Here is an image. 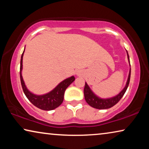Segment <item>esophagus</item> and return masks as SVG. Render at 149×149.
<instances>
[{"label":"esophagus","instance_id":"34e87169","mask_svg":"<svg viewBox=\"0 0 149 149\" xmlns=\"http://www.w3.org/2000/svg\"><path fill=\"white\" fill-rule=\"evenodd\" d=\"M76 74H77V75H80V73H79V72H77V73H76Z\"/></svg>","mask_w":149,"mask_h":149}]
</instances>
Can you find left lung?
I'll use <instances>...</instances> for the list:
<instances>
[{"mask_svg": "<svg viewBox=\"0 0 149 149\" xmlns=\"http://www.w3.org/2000/svg\"><path fill=\"white\" fill-rule=\"evenodd\" d=\"M126 52H127V51H126ZM127 59L128 61H129V64L130 66V58L127 52ZM130 75H131V68H130L129 75H128L127 82H126L125 86L124 87V88L122 89L117 95H116L113 97H109V98H101V97L97 96V95H95V93L93 92L89 85H87V83L85 82L84 87V96L85 101H86L87 103L88 104L89 106H91V107L95 108V109H107L113 107V106H115L116 104L121 99V97L123 96L124 93H125L126 90H127L128 85H129L130 83Z\"/></svg>", "mask_w": 149, "mask_h": 149, "instance_id": "1", "label": "left lung"}]
</instances>
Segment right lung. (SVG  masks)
I'll list each match as a JSON object with an SVG mask.
<instances>
[{"instance_id":"right-lung-1","label":"right lung","mask_w":149,"mask_h":149,"mask_svg":"<svg viewBox=\"0 0 149 149\" xmlns=\"http://www.w3.org/2000/svg\"><path fill=\"white\" fill-rule=\"evenodd\" d=\"M25 50V49H24ZM23 54L21 57V61H20V80H21V84L22 89H23L24 94L29 100V101L32 104H34L38 109L43 110V111H52L58 107L64 100V95L67 87L75 80L74 76L68 77L62 82H60L55 88L49 92L42 95H36L34 94L31 91L28 90L26 87L25 83L22 77V62H23Z\"/></svg>"}]
</instances>
